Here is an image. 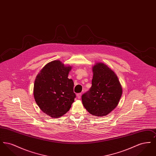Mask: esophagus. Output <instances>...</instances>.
I'll use <instances>...</instances> for the list:
<instances>
[{
    "label": "esophagus",
    "instance_id": "obj_1",
    "mask_svg": "<svg viewBox=\"0 0 156 156\" xmlns=\"http://www.w3.org/2000/svg\"><path fill=\"white\" fill-rule=\"evenodd\" d=\"M82 94L81 93H79V94H77L76 96L78 97V99H80L81 98Z\"/></svg>",
    "mask_w": 156,
    "mask_h": 156
}]
</instances>
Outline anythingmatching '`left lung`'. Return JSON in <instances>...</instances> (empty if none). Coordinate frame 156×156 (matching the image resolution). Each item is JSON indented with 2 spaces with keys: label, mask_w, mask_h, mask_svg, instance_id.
<instances>
[{
  "label": "left lung",
  "mask_w": 156,
  "mask_h": 156,
  "mask_svg": "<svg viewBox=\"0 0 156 156\" xmlns=\"http://www.w3.org/2000/svg\"><path fill=\"white\" fill-rule=\"evenodd\" d=\"M92 87L82 95L83 106L97 116H104L118 105L122 94V88L116 75L103 63L93 67Z\"/></svg>",
  "instance_id": "left-lung-1"
}]
</instances>
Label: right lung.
<instances>
[{
    "label": "right lung",
    "mask_w": 156,
    "mask_h": 156,
    "mask_svg": "<svg viewBox=\"0 0 156 156\" xmlns=\"http://www.w3.org/2000/svg\"><path fill=\"white\" fill-rule=\"evenodd\" d=\"M71 69L55 60L45 65L36 76L35 101L41 110L52 118L65 115L74 101V82L68 78Z\"/></svg>",
    "instance_id": "1"
}]
</instances>
